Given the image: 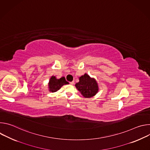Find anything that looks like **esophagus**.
Segmentation results:
<instances>
[{"label": "esophagus", "instance_id": "1", "mask_svg": "<svg viewBox=\"0 0 150 150\" xmlns=\"http://www.w3.org/2000/svg\"><path fill=\"white\" fill-rule=\"evenodd\" d=\"M70 84H71V85H74V81L71 82H70Z\"/></svg>", "mask_w": 150, "mask_h": 150}]
</instances>
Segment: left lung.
Instances as JSON below:
<instances>
[{
	"label": "left lung",
	"mask_w": 150,
	"mask_h": 150,
	"mask_svg": "<svg viewBox=\"0 0 150 150\" xmlns=\"http://www.w3.org/2000/svg\"><path fill=\"white\" fill-rule=\"evenodd\" d=\"M79 82L75 84L76 89L85 98H91L99 91L98 84L96 79L85 73L79 77Z\"/></svg>",
	"instance_id": "obj_1"
}]
</instances>
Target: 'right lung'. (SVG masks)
<instances>
[{"label": "right lung", "mask_w": 150, "mask_h": 150, "mask_svg": "<svg viewBox=\"0 0 150 150\" xmlns=\"http://www.w3.org/2000/svg\"><path fill=\"white\" fill-rule=\"evenodd\" d=\"M69 82L65 79V78L63 76L60 79H57L55 76H52L48 83L49 91L52 93L57 91L64 85L68 84Z\"/></svg>", "instance_id": "add662e5"}]
</instances>
